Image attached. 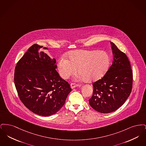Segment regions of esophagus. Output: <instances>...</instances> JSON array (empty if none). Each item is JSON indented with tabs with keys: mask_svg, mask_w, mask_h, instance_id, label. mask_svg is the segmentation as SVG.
Segmentation results:
<instances>
[{
	"mask_svg": "<svg viewBox=\"0 0 146 146\" xmlns=\"http://www.w3.org/2000/svg\"><path fill=\"white\" fill-rule=\"evenodd\" d=\"M79 85L78 84L73 83L70 84V87H71L72 89H74V88H75L76 86H78Z\"/></svg>",
	"mask_w": 146,
	"mask_h": 146,
	"instance_id": "1",
	"label": "esophagus"
}]
</instances>
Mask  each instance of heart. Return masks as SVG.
<instances>
[{"label":"heart","mask_w":146,"mask_h":146,"mask_svg":"<svg viewBox=\"0 0 146 146\" xmlns=\"http://www.w3.org/2000/svg\"><path fill=\"white\" fill-rule=\"evenodd\" d=\"M69 60L61 57L58 62L59 73L63 79L74 74L78 68L80 78L87 82L97 80L103 76L110 64V57L104 51L79 50L68 54Z\"/></svg>","instance_id":"heart-1"}]
</instances>
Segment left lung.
<instances>
[{
    "label": "left lung",
    "instance_id": "left-lung-1",
    "mask_svg": "<svg viewBox=\"0 0 146 146\" xmlns=\"http://www.w3.org/2000/svg\"><path fill=\"white\" fill-rule=\"evenodd\" d=\"M113 61L101 79L93 83L91 107L102 113L115 111L125 103L132 88V70L125 53L111 42Z\"/></svg>",
    "mask_w": 146,
    "mask_h": 146
}]
</instances>
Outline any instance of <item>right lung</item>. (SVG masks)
Listing matches in <instances>:
<instances>
[{
	"mask_svg": "<svg viewBox=\"0 0 146 146\" xmlns=\"http://www.w3.org/2000/svg\"><path fill=\"white\" fill-rule=\"evenodd\" d=\"M42 47L33 44L21 57L15 69L14 82L21 102L28 110L47 117L62 107L72 89L56 71L55 59L40 51Z\"/></svg>",
	"mask_w": 146,
	"mask_h": 146,
	"instance_id": "add662e5",
	"label": "right lung"
}]
</instances>
